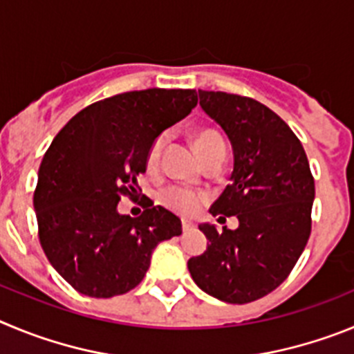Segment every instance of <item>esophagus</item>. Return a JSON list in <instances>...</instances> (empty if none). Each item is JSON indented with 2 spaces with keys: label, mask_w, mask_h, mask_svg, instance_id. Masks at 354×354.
<instances>
[{
  "label": "esophagus",
  "mask_w": 354,
  "mask_h": 354,
  "mask_svg": "<svg viewBox=\"0 0 354 354\" xmlns=\"http://www.w3.org/2000/svg\"><path fill=\"white\" fill-rule=\"evenodd\" d=\"M181 227H183V232H189V231H192V229L196 227V225H194V222H190V221H187V218H183V221H181Z\"/></svg>",
  "instance_id": "obj_1"
}]
</instances>
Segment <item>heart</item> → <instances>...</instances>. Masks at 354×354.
Masks as SVG:
<instances>
[{
  "label": "heart",
  "mask_w": 354,
  "mask_h": 354,
  "mask_svg": "<svg viewBox=\"0 0 354 354\" xmlns=\"http://www.w3.org/2000/svg\"><path fill=\"white\" fill-rule=\"evenodd\" d=\"M165 138L160 136V138L155 139L148 148V153H146V167L149 171H153L155 167L158 165V160H160V153L162 148H164ZM192 145L194 149H196V153L199 155V158L206 157L213 151V149L221 148L224 146V139L216 130L212 129H201L196 130L192 136ZM201 197L197 196L196 192L189 189H183V187H169V189L162 190L160 194V203L164 206H167L169 209L176 213H183V215H189L192 213L194 209L199 206Z\"/></svg>",
  "instance_id": "obj_1"
}]
</instances>
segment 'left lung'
<instances>
[{
	"label": "left lung",
	"instance_id": "8db88e82",
	"mask_svg": "<svg viewBox=\"0 0 354 354\" xmlns=\"http://www.w3.org/2000/svg\"><path fill=\"white\" fill-rule=\"evenodd\" d=\"M199 106L232 146L231 183L209 208L236 215L238 227L201 224L209 241L187 266L213 298L248 304L279 288L310 236L314 178L307 155L288 123L261 102L199 90ZM224 218V216H218Z\"/></svg>",
	"mask_w": 354,
	"mask_h": 354
}]
</instances>
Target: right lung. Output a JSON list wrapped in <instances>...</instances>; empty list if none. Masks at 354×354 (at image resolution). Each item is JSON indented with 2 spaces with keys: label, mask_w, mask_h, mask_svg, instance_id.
<instances>
[{
  "label": "right lung",
  "mask_w": 354,
  "mask_h": 354,
  "mask_svg": "<svg viewBox=\"0 0 354 354\" xmlns=\"http://www.w3.org/2000/svg\"><path fill=\"white\" fill-rule=\"evenodd\" d=\"M197 106L196 90L149 88L95 102L53 139L33 196L38 238L53 268L81 295H125L145 279L160 241L181 221L148 199L139 216L122 215L138 192L149 145Z\"/></svg>",
  "instance_id": "add662e5"
}]
</instances>
